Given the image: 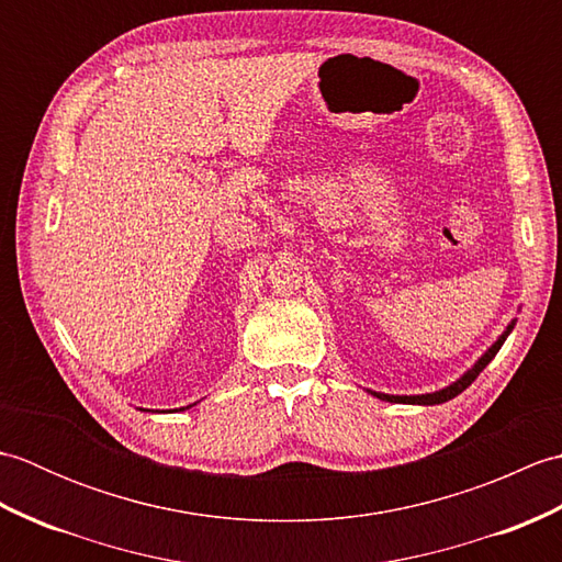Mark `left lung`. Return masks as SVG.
Instances as JSON below:
<instances>
[{
    "label": "left lung",
    "instance_id": "8db88e82",
    "mask_svg": "<svg viewBox=\"0 0 562 562\" xmlns=\"http://www.w3.org/2000/svg\"><path fill=\"white\" fill-rule=\"evenodd\" d=\"M512 328H515V321H512V324L507 326V330L503 333V336H499V338L491 345V348L485 350V355L469 369V372H463L457 381H453V384H449V386H445V389L432 391V393H420V396H391V393H381V391H369V393H372V396H376V398H381V401H389V403H408V405H437V403H447V401H451L453 396H459L461 391L469 389V386L473 384V381H475V376H479V374L483 372V369H485L487 364H491L493 357L499 352V348H503V342L507 340Z\"/></svg>",
    "mask_w": 562,
    "mask_h": 562
}]
</instances>
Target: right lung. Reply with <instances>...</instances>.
<instances>
[{
	"label": "right lung",
	"mask_w": 562,
	"mask_h": 562,
	"mask_svg": "<svg viewBox=\"0 0 562 562\" xmlns=\"http://www.w3.org/2000/svg\"><path fill=\"white\" fill-rule=\"evenodd\" d=\"M188 408H190V405H188ZM139 411H142V408H139ZM181 411H183V408H181Z\"/></svg>",
	"instance_id": "right-lung-1"
}]
</instances>
